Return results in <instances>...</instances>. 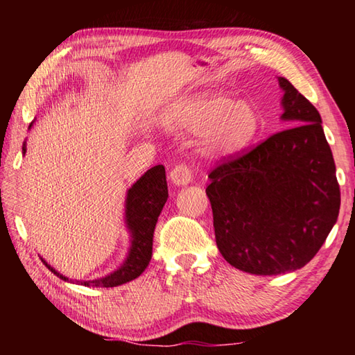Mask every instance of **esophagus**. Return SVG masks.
<instances>
[{
  "label": "esophagus",
  "mask_w": 355,
  "mask_h": 355,
  "mask_svg": "<svg viewBox=\"0 0 355 355\" xmlns=\"http://www.w3.org/2000/svg\"><path fill=\"white\" fill-rule=\"evenodd\" d=\"M169 178L173 186H186L192 182V173L186 164H178L171 171Z\"/></svg>",
  "instance_id": "34e87169"
}]
</instances>
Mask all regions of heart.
Masks as SVG:
<instances>
[{"label": "heart", "instance_id": "obj_1", "mask_svg": "<svg viewBox=\"0 0 355 355\" xmlns=\"http://www.w3.org/2000/svg\"><path fill=\"white\" fill-rule=\"evenodd\" d=\"M163 127L177 135H199L200 150L213 158L241 153L260 130V114L245 100L222 91L186 95L161 112Z\"/></svg>", "mask_w": 355, "mask_h": 355}]
</instances>
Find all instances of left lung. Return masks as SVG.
<instances>
[{
  "mask_svg": "<svg viewBox=\"0 0 355 355\" xmlns=\"http://www.w3.org/2000/svg\"><path fill=\"white\" fill-rule=\"evenodd\" d=\"M282 120L249 153L216 167L208 178L216 244L239 271L277 275L305 266L338 219L340 186L316 107L279 76Z\"/></svg>",
  "mask_w": 355,
  "mask_h": 355,
  "instance_id": "8db88e82",
  "label": "left lung"
}]
</instances>
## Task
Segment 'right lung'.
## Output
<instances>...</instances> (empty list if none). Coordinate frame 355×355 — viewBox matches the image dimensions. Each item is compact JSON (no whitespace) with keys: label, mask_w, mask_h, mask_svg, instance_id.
I'll use <instances>...</instances> for the list:
<instances>
[{"label":"right lung","mask_w":355,"mask_h":355,"mask_svg":"<svg viewBox=\"0 0 355 355\" xmlns=\"http://www.w3.org/2000/svg\"><path fill=\"white\" fill-rule=\"evenodd\" d=\"M33 123L34 122L29 125V130H31ZM21 153H26V141L23 142ZM167 197H169V192H167L166 171L164 166L161 164L148 169L127 191V199H125V227H127L130 233V249L123 263L120 264L116 271L105 275V277L94 280H73L58 272L44 258H42V261L59 279L83 286L111 288L135 280L146 271L150 258H152L153 232Z\"/></svg>","instance_id":"obj_1"}]
</instances>
